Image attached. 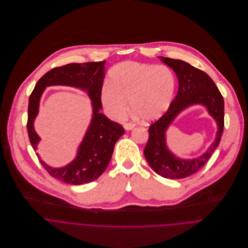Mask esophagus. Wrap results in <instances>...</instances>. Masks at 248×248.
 Returning <instances> with one entry per match:
<instances>
[{"instance_id":"esophagus-1","label":"esophagus","mask_w":248,"mask_h":248,"mask_svg":"<svg viewBox=\"0 0 248 248\" xmlns=\"http://www.w3.org/2000/svg\"><path fill=\"white\" fill-rule=\"evenodd\" d=\"M124 129L126 130V131H131V130H133L134 129V127H135V125L134 124H132V123H126V124H124Z\"/></svg>"}]
</instances>
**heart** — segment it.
Returning a JSON list of instances; mask_svg holds the SVG:
<instances>
[{"mask_svg":"<svg viewBox=\"0 0 248 248\" xmlns=\"http://www.w3.org/2000/svg\"><path fill=\"white\" fill-rule=\"evenodd\" d=\"M176 78L168 67L126 61L114 66L108 82L102 85L100 99L108 115L121 120L129 101L133 110L146 122L158 119L171 105Z\"/></svg>","mask_w":248,"mask_h":248,"instance_id":"b5f03b06","label":"heart"}]
</instances>
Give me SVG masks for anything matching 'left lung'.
<instances>
[{
	"instance_id": "obj_1",
	"label": "left lung",
	"mask_w": 248,
	"mask_h": 248,
	"mask_svg": "<svg viewBox=\"0 0 248 248\" xmlns=\"http://www.w3.org/2000/svg\"><path fill=\"white\" fill-rule=\"evenodd\" d=\"M173 69L178 80L177 95L167 112L149 128V140L144 155L150 167L159 176L177 179L189 177L199 171L211 157L218 146L224 126V102L210 76L189 63L167 57H158ZM204 106L215 120L218 131L213 144L202 155L182 159L175 155L167 145V130L178 114L190 106Z\"/></svg>"
}]
</instances>
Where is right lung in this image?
<instances>
[{
    "instance_id": "obj_1",
    "label": "right lung",
    "mask_w": 248,
    "mask_h": 248,
    "mask_svg": "<svg viewBox=\"0 0 248 248\" xmlns=\"http://www.w3.org/2000/svg\"><path fill=\"white\" fill-rule=\"evenodd\" d=\"M105 63L106 61L71 63L52 69L37 82L30 96L28 133L34 151L40 138L34 129V121L38 112L41 94L46 87L52 85L75 87L87 92L92 101V119L72 162L63 168H51L43 162L36 152L48 174L65 183L80 185L100 177L108 165L115 143L125 133L121 125L110 121L100 112L102 109L100 90L105 77Z\"/></svg>"
}]
</instances>
